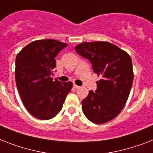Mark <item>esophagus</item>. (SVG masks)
<instances>
[{"label":"esophagus","mask_w":153,"mask_h":153,"mask_svg":"<svg viewBox=\"0 0 153 153\" xmlns=\"http://www.w3.org/2000/svg\"><path fill=\"white\" fill-rule=\"evenodd\" d=\"M73 87H74V88L75 89V90H78V89L80 88V86H77V85H75V84H74V86H73Z\"/></svg>","instance_id":"esophagus-1"}]
</instances>
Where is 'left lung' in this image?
Returning a JSON list of instances; mask_svg holds the SVG:
<instances>
[{
	"instance_id": "8db88e82",
	"label": "left lung",
	"mask_w": 153,
	"mask_h": 153,
	"mask_svg": "<svg viewBox=\"0 0 153 153\" xmlns=\"http://www.w3.org/2000/svg\"><path fill=\"white\" fill-rule=\"evenodd\" d=\"M76 52L91 61L98 81L95 92L90 91L82 102L88 120L104 124L116 117L125 106L133 81L132 59L128 53L104 41L86 42L75 47Z\"/></svg>"
}]
</instances>
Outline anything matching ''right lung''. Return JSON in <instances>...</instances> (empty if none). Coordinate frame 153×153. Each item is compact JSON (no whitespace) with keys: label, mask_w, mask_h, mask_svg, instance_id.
Returning a JSON list of instances; mask_svg holds the SVG:
<instances>
[{"label":"right lung","mask_w":153,"mask_h":153,"mask_svg":"<svg viewBox=\"0 0 153 153\" xmlns=\"http://www.w3.org/2000/svg\"><path fill=\"white\" fill-rule=\"evenodd\" d=\"M67 46L55 39H40L27 44L16 55V87L26 109L36 118L56 116L73 86L71 82L61 83L51 77L56 67L55 58Z\"/></svg>","instance_id":"right-lung-1"}]
</instances>
